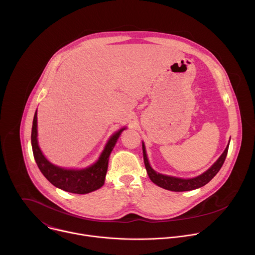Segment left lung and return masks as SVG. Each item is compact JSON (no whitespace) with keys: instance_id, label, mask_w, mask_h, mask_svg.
Wrapping results in <instances>:
<instances>
[{"instance_id":"obj_1","label":"left lung","mask_w":255,"mask_h":255,"mask_svg":"<svg viewBox=\"0 0 255 255\" xmlns=\"http://www.w3.org/2000/svg\"><path fill=\"white\" fill-rule=\"evenodd\" d=\"M228 147L229 144L227 145L226 149L224 150V152L222 153V155L218 159L207 171H205L203 174L194 177V178H189V179H185V178H178V177H173V176H168V175H164L161 173H157L156 171H154L147 159L146 156V151H145V146L144 144L142 143V150H143V159H144V164H145V168H146V171L148 173L149 178L153 181L155 185H157L160 188H163L165 190L168 191H173V192H184V191H192L198 188H201L203 186H205L206 184H208L209 181L217 174V172L220 170V168L222 167L225 158L227 156V152H228Z\"/></svg>"}]
</instances>
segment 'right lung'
Here are the masks:
<instances>
[{
	"label": "right lung",
	"instance_id": "obj_1",
	"mask_svg": "<svg viewBox=\"0 0 255 255\" xmlns=\"http://www.w3.org/2000/svg\"><path fill=\"white\" fill-rule=\"evenodd\" d=\"M125 128L115 133L110 140L108 141L106 147L101 154L99 160L92 166L81 169H64L50 163L42 154L37 141V111L35 112L32 132H31V144L33 155L36 163H37L40 171L50 181V183L58 189L74 194H88L100 189L104 183L108 169V161L111 151L120 137L122 131Z\"/></svg>",
	"mask_w": 255,
	"mask_h": 255
}]
</instances>
